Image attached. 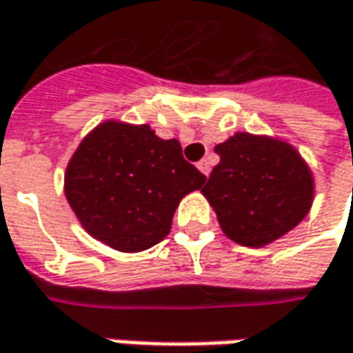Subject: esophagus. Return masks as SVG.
I'll list each match as a JSON object with an SVG mask.
<instances>
[{
  "label": "esophagus",
  "mask_w": 353,
  "mask_h": 353,
  "mask_svg": "<svg viewBox=\"0 0 353 353\" xmlns=\"http://www.w3.org/2000/svg\"><path fill=\"white\" fill-rule=\"evenodd\" d=\"M197 170H199L203 176H209V172H211V163H209V160H207V158H203V160L197 163Z\"/></svg>",
  "instance_id": "1"
}]
</instances>
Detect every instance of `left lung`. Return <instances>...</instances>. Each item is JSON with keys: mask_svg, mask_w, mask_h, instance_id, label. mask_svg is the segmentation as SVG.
<instances>
[{"mask_svg": "<svg viewBox=\"0 0 353 353\" xmlns=\"http://www.w3.org/2000/svg\"><path fill=\"white\" fill-rule=\"evenodd\" d=\"M215 152L221 160L201 192L231 241L261 249L308 215L314 176L292 144L267 134L235 132Z\"/></svg>", "mask_w": 353, "mask_h": 353, "instance_id": "8db88e82", "label": "left lung"}]
</instances>
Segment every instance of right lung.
Instances as JSON below:
<instances>
[{
  "instance_id": "add662e5",
  "label": "right lung",
  "mask_w": 353,
  "mask_h": 353,
  "mask_svg": "<svg viewBox=\"0 0 353 353\" xmlns=\"http://www.w3.org/2000/svg\"><path fill=\"white\" fill-rule=\"evenodd\" d=\"M205 176L183 160L179 140L150 124L104 120L86 134L65 172V197L90 237L120 253L158 245L179 201Z\"/></svg>"
}]
</instances>
